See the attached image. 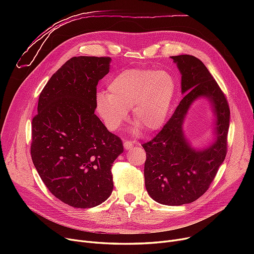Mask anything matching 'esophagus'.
Returning a JSON list of instances; mask_svg holds the SVG:
<instances>
[{
  "label": "esophagus",
  "instance_id": "1",
  "mask_svg": "<svg viewBox=\"0 0 254 254\" xmlns=\"http://www.w3.org/2000/svg\"><path fill=\"white\" fill-rule=\"evenodd\" d=\"M132 146H134V142H131V141H124V147H125L126 150L130 149Z\"/></svg>",
  "mask_w": 254,
  "mask_h": 254
}]
</instances>
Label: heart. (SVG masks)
<instances>
[{"label":"heart","instance_id":"obj_1","mask_svg":"<svg viewBox=\"0 0 254 254\" xmlns=\"http://www.w3.org/2000/svg\"><path fill=\"white\" fill-rule=\"evenodd\" d=\"M174 92V78L166 71L126 70L110 80L107 93H98L97 110L111 130L123 126L131 109L132 120L153 131L164 125Z\"/></svg>","mask_w":254,"mask_h":254}]
</instances>
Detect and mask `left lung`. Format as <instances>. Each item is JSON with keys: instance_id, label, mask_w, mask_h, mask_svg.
Masks as SVG:
<instances>
[{"instance_id": "8db88e82", "label": "left lung", "mask_w": 254, "mask_h": 254, "mask_svg": "<svg viewBox=\"0 0 254 254\" xmlns=\"http://www.w3.org/2000/svg\"><path fill=\"white\" fill-rule=\"evenodd\" d=\"M182 75L184 98L164 127L150 141L142 144L146 151L145 186L149 195L163 205L180 206L202 196L214 180L228 152L230 107L226 97L201 60L193 56L171 57ZM207 96L218 117V137L202 152L193 151L186 142L182 124L191 103Z\"/></svg>"}]
</instances>
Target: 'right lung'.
<instances>
[{
  "label": "right lung",
  "instance_id": "right-lung-1",
  "mask_svg": "<svg viewBox=\"0 0 254 254\" xmlns=\"http://www.w3.org/2000/svg\"><path fill=\"white\" fill-rule=\"evenodd\" d=\"M109 57H74L51 76L32 120L31 156L48 190L74 208L96 207L113 190L111 167L124 152L95 114Z\"/></svg>",
  "mask_w": 254,
  "mask_h": 254
}]
</instances>
